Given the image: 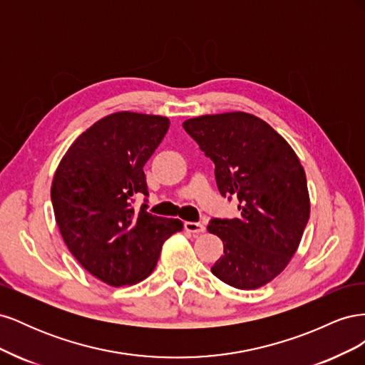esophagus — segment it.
Masks as SVG:
<instances>
[{
    "label": "esophagus",
    "mask_w": 365,
    "mask_h": 365,
    "mask_svg": "<svg viewBox=\"0 0 365 365\" xmlns=\"http://www.w3.org/2000/svg\"><path fill=\"white\" fill-rule=\"evenodd\" d=\"M185 231H189V233H204L205 227L201 222H185Z\"/></svg>",
    "instance_id": "esophagus-1"
}]
</instances>
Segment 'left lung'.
Listing matches in <instances>:
<instances>
[{
	"instance_id": "1",
	"label": "left lung",
	"mask_w": 365,
	"mask_h": 365,
	"mask_svg": "<svg viewBox=\"0 0 365 365\" xmlns=\"http://www.w3.org/2000/svg\"><path fill=\"white\" fill-rule=\"evenodd\" d=\"M182 126L215 163L220 195L239 201V217L207 227L224 244L212 272L233 288L257 289L300 245L311 213L303 165L288 141L252 114L201 115Z\"/></svg>"
}]
</instances>
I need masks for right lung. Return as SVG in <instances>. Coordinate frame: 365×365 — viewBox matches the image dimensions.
<instances>
[{
    "mask_svg": "<svg viewBox=\"0 0 365 365\" xmlns=\"http://www.w3.org/2000/svg\"><path fill=\"white\" fill-rule=\"evenodd\" d=\"M169 125L161 115H106L76 138L54 173L51 202L65 245L109 286L149 277L165 239L184 227L149 213L146 204L132 207L135 195H149L143 165Z\"/></svg>",
    "mask_w": 365,
    "mask_h": 365,
    "instance_id": "add662e5",
    "label": "right lung"
}]
</instances>
